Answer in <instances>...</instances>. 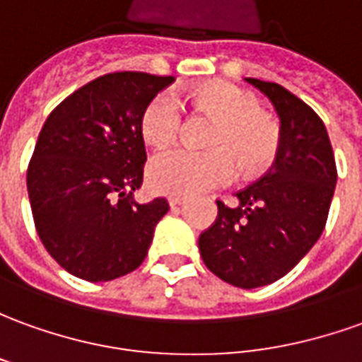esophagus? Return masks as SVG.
I'll return each instance as SVG.
<instances>
[{
  "mask_svg": "<svg viewBox=\"0 0 362 362\" xmlns=\"http://www.w3.org/2000/svg\"><path fill=\"white\" fill-rule=\"evenodd\" d=\"M185 201H187L185 195H171V197H169V205H171V206L183 205Z\"/></svg>",
  "mask_w": 362,
  "mask_h": 362,
  "instance_id": "34e87169",
  "label": "esophagus"
}]
</instances>
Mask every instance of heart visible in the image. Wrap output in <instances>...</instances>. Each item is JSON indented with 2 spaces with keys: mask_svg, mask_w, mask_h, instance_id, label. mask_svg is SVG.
Here are the masks:
<instances>
[{
  "mask_svg": "<svg viewBox=\"0 0 362 362\" xmlns=\"http://www.w3.org/2000/svg\"><path fill=\"white\" fill-rule=\"evenodd\" d=\"M201 110L218 118L205 151L189 148L157 153L148 167V179L159 193L195 195L226 185L236 175L258 173L270 165L280 149V129L260 112V100L236 84L213 81L193 92ZM183 126V104L173 90H161L141 114V134L153 148L173 144Z\"/></svg>",
  "mask_w": 362,
  "mask_h": 362,
  "instance_id": "obj_1",
  "label": "heart"
}]
</instances>
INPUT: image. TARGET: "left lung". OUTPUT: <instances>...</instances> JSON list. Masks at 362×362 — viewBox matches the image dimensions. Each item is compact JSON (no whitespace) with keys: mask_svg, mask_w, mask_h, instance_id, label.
<instances>
[{"mask_svg":"<svg viewBox=\"0 0 362 362\" xmlns=\"http://www.w3.org/2000/svg\"><path fill=\"white\" fill-rule=\"evenodd\" d=\"M280 116V149L264 175L238 191V205L216 201L218 216L199 236L214 276L243 290L284 278L317 243L337 183L335 156L317 114L276 82L246 78Z\"/></svg>","mask_w":362,"mask_h":362,"instance_id":"8db88e82","label":"left lung"}]
</instances>
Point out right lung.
Masks as SVG:
<instances>
[{
  "label": "right lung",
  "mask_w": 362,
  "mask_h": 362,
  "mask_svg": "<svg viewBox=\"0 0 362 362\" xmlns=\"http://www.w3.org/2000/svg\"><path fill=\"white\" fill-rule=\"evenodd\" d=\"M173 76L110 72L52 110L27 169L37 234L59 266L86 281L139 268L156 224L169 211L157 197L134 199L144 181L141 114Z\"/></svg>",
  "instance_id": "obj_1"
}]
</instances>
